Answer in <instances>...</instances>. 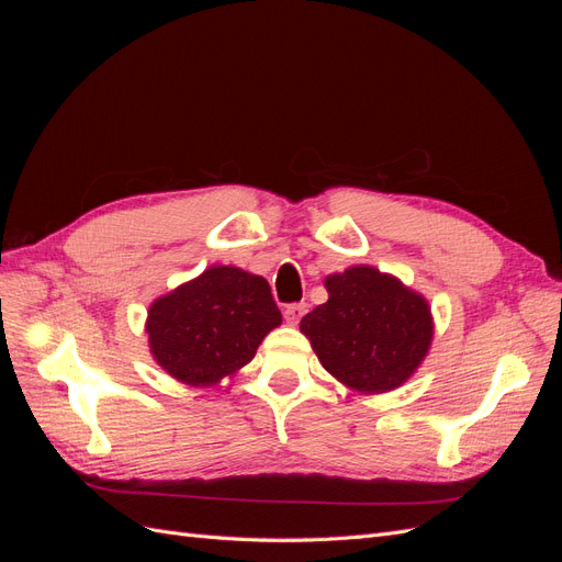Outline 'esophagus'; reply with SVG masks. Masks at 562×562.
<instances>
[{
	"label": "esophagus",
	"instance_id": "esophagus-1",
	"mask_svg": "<svg viewBox=\"0 0 562 562\" xmlns=\"http://www.w3.org/2000/svg\"><path fill=\"white\" fill-rule=\"evenodd\" d=\"M304 312H307V304H304V302H293V304H288V307L283 310V316H285L288 323H291V326H297L300 318L304 316Z\"/></svg>",
	"mask_w": 562,
	"mask_h": 562
}]
</instances>
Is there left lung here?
<instances>
[{
	"instance_id": "8db88e82",
	"label": "left lung",
	"mask_w": 562,
	"mask_h": 562,
	"mask_svg": "<svg viewBox=\"0 0 562 562\" xmlns=\"http://www.w3.org/2000/svg\"><path fill=\"white\" fill-rule=\"evenodd\" d=\"M328 302L300 321L321 366L363 394L401 386L434 339L429 302L375 267H349L326 279Z\"/></svg>"
}]
</instances>
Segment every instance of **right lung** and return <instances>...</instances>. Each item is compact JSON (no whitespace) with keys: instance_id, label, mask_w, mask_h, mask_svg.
Masks as SVG:
<instances>
[{"instance_id":"1","label":"right lung","mask_w":562,"mask_h":562,"mask_svg":"<svg viewBox=\"0 0 562 562\" xmlns=\"http://www.w3.org/2000/svg\"><path fill=\"white\" fill-rule=\"evenodd\" d=\"M281 312L262 277L215 265L151 302L149 351L168 375L211 386L250 363Z\"/></svg>"}]
</instances>
